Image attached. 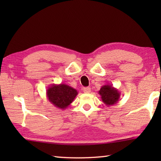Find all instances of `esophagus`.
<instances>
[{"instance_id":"obj_1","label":"esophagus","mask_w":161,"mask_h":161,"mask_svg":"<svg viewBox=\"0 0 161 161\" xmlns=\"http://www.w3.org/2000/svg\"><path fill=\"white\" fill-rule=\"evenodd\" d=\"M83 92L85 93H89L91 92V88L90 87H84Z\"/></svg>"}]
</instances>
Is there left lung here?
<instances>
[{
  "instance_id": "1",
  "label": "left lung",
  "mask_w": 161,
  "mask_h": 161,
  "mask_svg": "<svg viewBox=\"0 0 161 161\" xmlns=\"http://www.w3.org/2000/svg\"><path fill=\"white\" fill-rule=\"evenodd\" d=\"M98 93L100 95L102 102L107 107L117 103L120 97V93L117 88L109 84L102 86L100 90L98 91Z\"/></svg>"
}]
</instances>
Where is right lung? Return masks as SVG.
<instances>
[{
  "mask_svg": "<svg viewBox=\"0 0 161 161\" xmlns=\"http://www.w3.org/2000/svg\"><path fill=\"white\" fill-rule=\"evenodd\" d=\"M78 94L76 89L65 84H52L46 91L47 98L51 104L60 109H66Z\"/></svg>",
  "mask_w": 161,
  "mask_h": 161,
  "instance_id": "obj_1",
  "label": "right lung"
}]
</instances>
